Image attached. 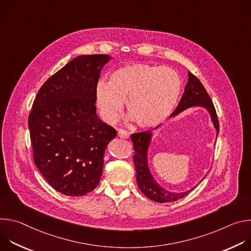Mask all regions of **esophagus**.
Instances as JSON below:
<instances>
[{"mask_svg": "<svg viewBox=\"0 0 251 251\" xmlns=\"http://www.w3.org/2000/svg\"><path fill=\"white\" fill-rule=\"evenodd\" d=\"M118 136H119L120 138H123V139H128V138H129V133H128L127 131H125V130L120 129V130L118 131Z\"/></svg>", "mask_w": 251, "mask_h": 251, "instance_id": "esophagus-1", "label": "esophagus"}]
</instances>
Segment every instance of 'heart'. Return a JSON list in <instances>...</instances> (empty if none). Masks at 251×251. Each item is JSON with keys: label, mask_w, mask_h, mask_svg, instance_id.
Here are the masks:
<instances>
[{"label": "heart", "mask_w": 251, "mask_h": 251, "mask_svg": "<svg viewBox=\"0 0 251 251\" xmlns=\"http://www.w3.org/2000/svg\"><path fill=\"white\" fill-rule=\"evenodd\" d=\"M181 87L180 77L169 67L128 63L113 71L109 83H97L95 102L106 123L114 124L118 120L126 102L129 115L139 127L153 128L171 115Z\"/></svg>", "instance_id": "heart-1"}]
</instances>
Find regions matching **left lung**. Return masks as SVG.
Wrapping results in <instances>:
<instances>
[{
	"instance_id": "left-lung-1",
	"label": "left lung",
	"mask_w": 251,
	"mask_h": 251,
	"mask_svg": "<svg viewBox=\"0 0 251 251\" xmlns=\"http://www.w3.org/2000/svg\"><path fill=\"white\" fill-rule=\"evenodd\" d=\"M188 75H189V81L186 85L185 92L181 98V101L178 102L176 108L170 116L174 117L193 106H202L209 112L213 125L216 127L217 132L219 134V131H220L219 119H218L216 108H214L210 97L208 96L205 88L203 87L201 82L199 80V78H197L192 73H190V71ZM151 137H152V133L150 130L134 133L131 135V140L133 142V147H134L133 161H134L135 170L137 173L136 178H137V184L139 189L148 199L157 202L175 201L186 197L193 191V189L184 193H173L163 189L154 180V177L152 176L148 167V159H147L148 147L151 142Z\"/></svg>"
}]
</instances>
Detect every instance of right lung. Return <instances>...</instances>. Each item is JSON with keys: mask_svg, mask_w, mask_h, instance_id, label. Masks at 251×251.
I'll return each instance as SVG.
<instances>
[{"mask_svg": "<svg viewBox=\"0 0 251 251\" xmlns=\"http://www.w3.org/2000/svg\"><path fill=\"white\" fill-rule=\"evenodd\" d=\"M110 55H80L34 98L28 129L35 166L57 192L81 197L99 184L107 144L117 132L96 114L95 87Z\"/></svg>", "mask_w": 251, "mask_h": 251, "instance_id": "1", "label": "right lung"}]
</instances>
